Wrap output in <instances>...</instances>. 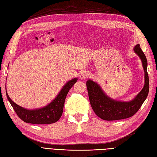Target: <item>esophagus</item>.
<instances>
[{"label":"esophagus","mask_w":157,"mask_h":157,"mask_svg":"<svg viewBox=\"0 0 157 157\" xmlns=\"http://www.w3.org/2000/svg\"><path fill=\"white\" fill-rule=\"evenodd\" d=\"M89 77V73L86 71H82V72L80 73L79 75V78L81 80H84L85 78H86Z\"/></svg>","instance_id":"1"}]
</instances>
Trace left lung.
Masks as SVG:
<instances>
[{
  "label": "left lung",
  "mask_w": 157,
  "mask_h": 157,
  "mask_svg": "<svg viewBox=\"0 0 157 157\" xmlns=\"http://www.w3.org/2000/svg\"><path fill=\"white\" fill-rule=\"evenodd\" d=\"M134 51L140 58L145 72V84L141 91L130 101L114 100L104 93L99 85L88 80L86 86L90 105L94 113L105 121H117L132 117L139 110L149 94V80L147 73V60L139 44L135 46Z\"/></svg>",
  "instance_id": "obj_1"
}]
</instances>
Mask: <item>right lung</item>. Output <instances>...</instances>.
<instances>
[{
  "instance_id": "right-lung-1",
  "label": "right lung",
  "mask_w": 157,
  "mask_h": 157,
  "mask_svg": "<svg viewBox=\"0 0 157 157\" xmlns=\"http://www.w3.org/2000/svg\"><path fill=\"white\" fill-rule=\"evenodd\" d=\"M77 80V78H75L68 81L53 101L48 105L40 109L29 110L23 108L12 100L6 91V94L13 110L23 121L35 124H52L58 121L62 115L66 96Z\"/></svg>"
}]
</instances>
